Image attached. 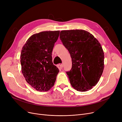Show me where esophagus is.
I'll return each mask as SVG.
<instances>
[{
	"label": "esophagus",
	"mask_w": 122,
	"mask_h": 122,
	"mask_svg": "<svg viewBox=\"0 0 122 122\" xmlns=\"http://www.w3.org/2000/svg\"><path fill=\"white\" fill-rule=\"evenodd\" d=\"M58 66L59 67V68H60L61 69H62L63 67V64H59L58 65Z\"/></svg>",
	"instance_id": "1"
}]
</instances>
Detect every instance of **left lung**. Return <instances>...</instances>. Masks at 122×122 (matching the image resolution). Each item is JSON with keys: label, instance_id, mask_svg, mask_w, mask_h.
I'll use <instances>...</instances> for the list:
<instances>
[{"label": "left lung", "instance_id": "left-lung-1", "mask_svg": "<svg viewBox=\"0 0 122 122\" xmlns=\"http://www.w3.org/2000/svg\"><path fill=\"white\" fill-rule=\"evenodd\" d=\"M60 38L68 49L72 62L66 73L72 87L84 92L97 84L104 69V55L100 43L87 31L61 30Z\"/></svg>", "mask_w": 122, "mask_h": 122}]
</instances>
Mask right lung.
I'll list each match as a JSON object with an SVG mask.
<instances>
[{
  "label": "right lung",
  "mask_w": 122,
  "mask_h": 122,
  "mask_svg": "<svg viewBox=\"0 0 122 122\" xmlns=\"http://www.w3.org/2000/svg\"><path fill=\"white\" fill-rule=\"evenodd\" d=\"M60 31H44L30 36L20 56L22 72L25 81L36 91L52 87L59 70L52 63V52Z\"/></svg>",
  "instance_id": "1"
}]
</instances>
